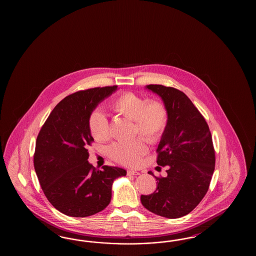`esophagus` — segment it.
Returning a JSON list of instances; mask_svg holds the SVG:
<instances>
[{"mask_svg": "<svg viewBox=\"0 0 256 256\" xmlns=\"http://www.w3.org/2000/svg\"><path fill=\"white\" fill-rule=\"evenodd\" d=\"M140 174L139 172L134 170H128V176H138Z\"/></svg>", "mask_w": 256, "mask_h": 256, "instance_id": "esophagus-1", "label": "esophagus"}]
</instances>
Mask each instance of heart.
Segmentation results:
<instances>
[{"mask_svg":"<svg viewBox=\"0 0 256 256\" xmlns=\"http://www.w3.org/2000/svg\"><path fill=\"white\" fill-rule=\"evenodd\" d=\"M108 107L121 116L134 121L133 135L139 134L148 142L158 139L168 123V110L160 101L148 100L137 94H120L110 102ZM88 128L96 140H104L108 136V123L100 110H94L88 118ZM148 148L140 138L130 142H116L108 148V155L116 162L134 166L140 162Z\"/></svg>","mask_w":256,"mask_h":256,"instance_id":"obj_1","label":"heart"}]
</instances>
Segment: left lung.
I'll use <instances>...</instances> for the list:
<instances>
[{"label": "left lung", "mask_w": 256, "mask_h": 256, "mask_svg": "<svg viewBox=\"0 0 256 256\" xmlns=\"http://www.w3.org/2000/svg\"><path fill=\"white\" fill-rule=\"evenodd\" d=\"M146 88L162 98L168 110V123L156 149V163L167 166V176H155V192L142 195L140 202L158 216L183 217L208 190L215 169L212 136L201 112L183 92L160 84Z\"/></svg>", "instance_id": "obj_1"}]
</instances>
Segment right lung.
<instances>
[{"mask_svg": "<svg viewBox=\"0 0 256 256\" xmlns=\"http://www.w3.org/2000/svg\"><path fill=\"white\" fill-rule=\"evenodd\" d=\"M117 86L78 91L60 101L38 133L34 166L46 199L70 217L92 216L107 208L114 179L124 176L122 168L88 162L94 142L88 118Z\"/></svg>", "mask_w": 256, "mask_h": 256, "instance_id": "add662e5", "label": "right lung"}]
</instances>
